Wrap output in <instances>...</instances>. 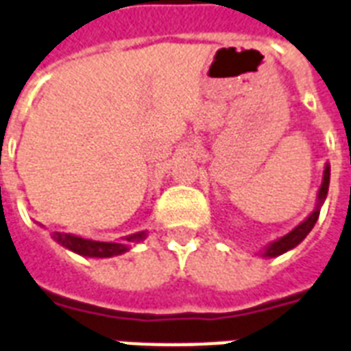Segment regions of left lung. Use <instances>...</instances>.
I'll return each mask as SVG.
<instances>
[{
    "label": "left lung",
    "instance_id": "1",
    "mask_svg": "<svg viewBox=\"0 0 351 351\" xmlns=\"http://www.w3.org/2000/svg\"><path fill=\"white\" fill-rule=\"evenodd\" d=\"M328 189H329V165H326V170H324V179H322V185H320V191H318V202H316L315 210L311 213L307 218H305L304 222L296 226V228L292 229L291 233H287L285 237H281L278 241H274L272 244H268L265 247V257H278V255L285 254L292 247H296L300 242L304 241L305 237L309 235V231L315 228L316 220H318V215H320V207H322L324 199L328 196Z\"/></svg>",
    "mask_w": 351,
    "mask_h": 351
}]
</instances>
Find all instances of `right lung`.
Wrapping results in <instances>:
<instances>
[{
	"label": "right lung",
	"mask_w": 351,
	"mask_h": 351,
	"mask_svg": "<svg viewBox=\"0 0 351 351\" xmlns=\"http://www.w3.org/2000/svg\"><path fill=\"white\" fill-rule=\"evenodd\" d=\"M53 241H57L60 246H64L66 250H70L73 254L83 255V257H112V255L125 254L129 250L131 242H138L146 237V231L135 233V235L125 237L123 242H99L90 241V239H83V237L70 235V233H59L55 231Z\"/></svg>",
	"instance_id": "add662e5"
}]
</instances>
